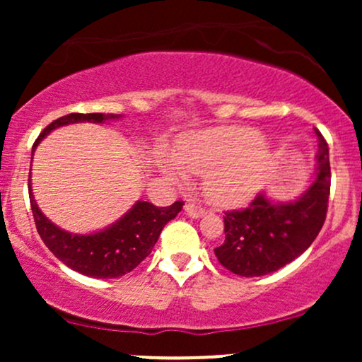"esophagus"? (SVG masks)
<instances>
[{"label": "esophagus", "mask_w": 362, "mask_h": 362, "mask_svg": "<svg viewBox=\"0 0 362 362\" xmlns=\"http://www.w3.org/2000/svg\"><path fill=\"white\" fill-rule=\"evenodd\" d=\"M185 213L189 214L190 218H201V216L206 214V209L199 204H194V202H189V204H185Z\"/></svg>", "instance_id": "34e87169"}]
</instances>
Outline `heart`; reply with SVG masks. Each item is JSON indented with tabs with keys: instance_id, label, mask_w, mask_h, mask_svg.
<instances>
[{
	"instance_id": "1",
	"label": "heart",
	"mask_w": 362,
	"mask_h": 362,
	"mask_svg": "<svg viewBox=\"0 0 362 362\" xmlns=\"http://www.w3.org/2000/svg\"><path fill=\"white\" fill-rule=\"evenodd\" d=\"M173 161H165L170 178L204 175V194L219 206H238L259 190L269 165V149L253 127L207 129L178 141Z\"/></svg>"
}]
</instances>
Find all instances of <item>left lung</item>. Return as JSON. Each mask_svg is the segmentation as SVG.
I'll return each instance as SVG.
<instances>
[{
	"mask_svg": "<svg viewBox=\"0 0 362 362\" xmlns=\"http://www.w3.org/2000/svg\"><path fill=\"white\" fill-rule=\"evenodd\" d=\"M318 172L308 192L288 204H274L259 194L242 209L224 213V243L214 248L224 269L259 277L277 271L313 243L327 218L330 195L328 144L317 131Z\"/></svg>",
	"mask_w": 362,
	"mask_h": 362,
	"instance_id": "8db88e82",
	"label": "left lung"
}]
</instances>
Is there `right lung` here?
Wrapping results in <instances>:
<instances>
[{
    "instance_id": "obj_1",
    "label": "right lung",
    "mask_w": 362,
    "mask_h": 362,
    "mask_svg": "<svg viewBox=\"0 0 362 362\" xmlns=\"http://www.w3.org/2000/svg\"><path fill=\"white\" fill-rule=\"evenodd\" d=\"M117 117L120 115L78 114V112L62 115L40 132L34 143V149L44 136L59 126L83 122V120L102 124ZM28 197H30L37 231L45 247L73 271L97 279H114L134 271L151 253L165 224L172 221L184 207V201H177L167 207H158L151 202L139 201L122 219L107 230L95 235H71L59 230L40 213L32 195L30 184H28Z\"/></svg>"
}]
</instances>
